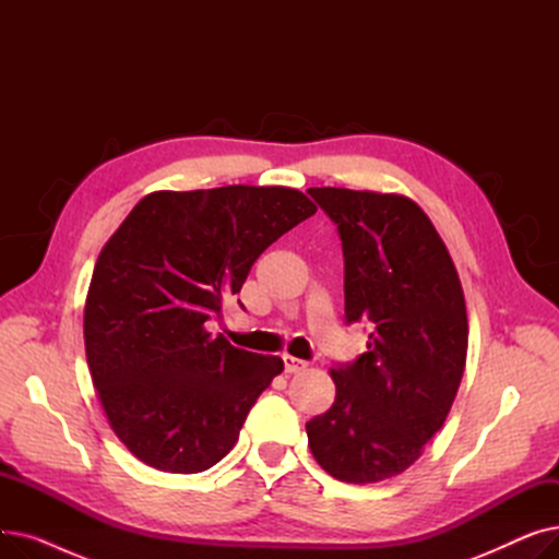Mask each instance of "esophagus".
Segmentation results:
<instances>
[{"mask_svg": "<svg viewBox=\"0 0 559 559\" xmlns=\"http://www.w3.org/2000/svg\"><path fill=\"white\" fill-rule=\"evenodd\" d=\"M283 365H285V373H301L308 369V362L295 356H283Z\"/></svg>", "mask_w": 559, "mask_h": 559, "instance_id": "obj_1", "label": "esophagus"}]
</instances>
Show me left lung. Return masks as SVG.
Returning <instances> with one entry per match:
<instances>
[{
    "mask_svg": "<svg viewBox=\"0 0 559 559\" xmlns=\"http://www.w3.org/2000/svg\"><path fill=\"white\" fill-rule=\"evenodd\" d=\"M337 224L344 312L369 321L367 354L331 369L335 403L306 424L326 474L369 485L403 474L444 426L466 365L468 321L453 258L396 192L310 188Z\"/></svg>",
    "mask_w": 559,
    "mask_h": 559,
    "instance_id": "left-lung-1",
    "label": "left lung"
}]
</instances>
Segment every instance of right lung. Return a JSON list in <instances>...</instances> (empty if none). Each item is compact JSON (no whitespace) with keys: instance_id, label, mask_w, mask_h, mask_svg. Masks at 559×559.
<instances>
[{"instance_id":"add662e5","label":"right lung","mask_w":559,"mask_h":559,"mask_svg":"<svg viewBox=\"0 0 559 559\" xmlns=\"http://www.w3.org/2000/svg\"><path fill=\"white\" fill-rule=\"evenodd\" d=\"M314 213L283 186L158 190L110 235L85 297V358L112 432L140 462L199 474L238 442L283 360L235 348L205 321Z\"/></svg>"}]
</instances>
